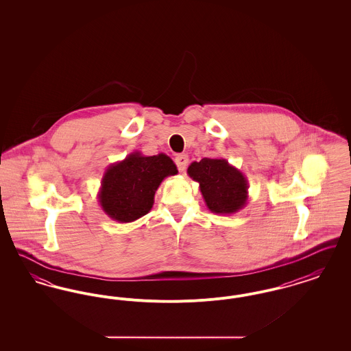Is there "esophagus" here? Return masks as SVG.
<instances>
[{"mask_svg": "<svg viewBox=\"0 0 351 351\" xmlns=\"http://www.w3.org/2000/svg\"><path fill=\"white\" fill-rule=\"evenodd\" d=\"M175 163H176V166L179 168V171L184 172L185 168L188 166V156H186L185 154L178 155V156L175 158Z\"/></svg>", "mask_w": 351, "mask_h": 351, "instance_id": "esophagus-1", "label": "esophagus"}]
</instances>
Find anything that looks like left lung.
I'll list each match as a JSON object with an SVG mask.
<instances>
[{"mask_svg": "<svg viewBox=\"0 0 351 351\" xmlns=\"http://www.w3.org/2000/svg\"><path fill=\"white\" fill-rule=\"evenodd\" d=\"M199 183L201 195L212 213L234 215L246 206L249 183L246 176L223 158H204L186 169Z\"/></svg>", "mask_w": 351, "mask_h": 351, "instance_id": "1", "label": "left lung"}]
</instances>
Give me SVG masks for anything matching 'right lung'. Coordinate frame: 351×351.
<instances>
[{"mask_svg": "<svg viewBox=\"0 0 351 351\" xmlns=\"http://www.w3.org/2000/svg\"><path fill=\"white\" fill-rule=\"evenodd\" d=\"M176 173V165L166 154L146 156L134 151L105 169L97 195L101 209L119 223L143 217L160 183Z\"/></svg>", "mask_w": 351, "mask_h": 351, "instance_id": "right-lung-1", "label": "right lung"}]
</instances>
